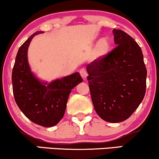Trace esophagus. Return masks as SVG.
I'll list each match as a JSON object with an SVG mask.
<instances>
[{"instance_id":"1","label":"esophagus","mask_w":159,"mask_h":159,"mask_svg":"<svg viewBox=\"0 0 159 159\" xmlns=\"http://www.w3.org/2000/svg\"><path fill=\"white\" fill-rule=\"evenodd\" d=\"M79 72H80V75H81V76L82 77V78H83V80L87 79V77L88 74H87V70H86L84 68L81 69V70H80Z\"/></svg>"}]
</instances>
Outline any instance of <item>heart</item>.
Returning a JSON list of instances; mask_svg holds the SVG:
<instances>
[{
    "label": "heart",
    "instance_id": "1",
    "mask_svg": "<svg viewBox=\"0 0 159 159\" xmlns=\"http://www.w3.org/2000/svg\"><path fill=\"white\" fill-rule=\"evenodd\" d=\"M109 48H110V43H109V42L105 39L101 40V41L98 42V44H97V54H98L99 56H102V55H105L107 52Z\"/></svg>",
    "mask_w": 159,
    "mask_h": 159
}]
</instances>
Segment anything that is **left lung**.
Segmentation results:
<instances>
[{"mask_svg":"<svg viewBox=\"0 0 159 159\" xmlns=\"http://www.w3.org/2000/svg\"><path fill=\"white\" fill-rule=\"evenodd\" d=\"M112 32L117 46L87 65V81L97 114L118 123L127 120L144 99L147 69L134 39L121 30Z\"/></svg>","mask_w":159,"mask_h":159,"instance_id":"8db88e82","label":"left lung"}]
</instances>
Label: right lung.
Listing matches in <instances>:
<instances>
[{"label":"right lung","mask_w":159,"mask_h":159,"mask_svg":"<svg viewBox=\"0 0 159 159\" xmlns=\"http://www.w3.org/2000/svg\"><path fill=\"white\" fill-rule=\"evenodd\" d=\"M32 34L18 49L12 73V90L17 105L30 121L49 127L56 125L64 116L71 89L83 81L78 72L47 84H42L30 71L27 50Z\"/></svg>","instance_id":"obj_1"}]
</instances>
